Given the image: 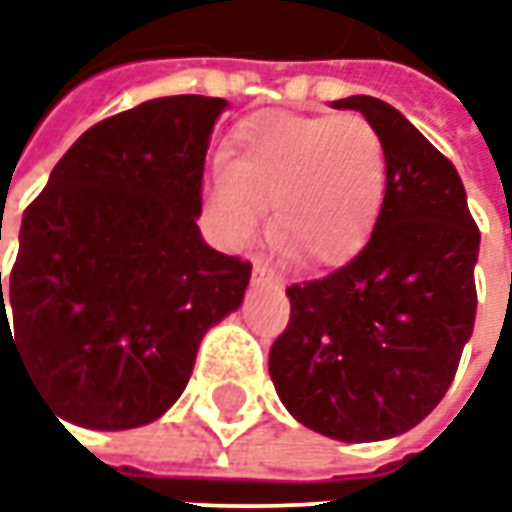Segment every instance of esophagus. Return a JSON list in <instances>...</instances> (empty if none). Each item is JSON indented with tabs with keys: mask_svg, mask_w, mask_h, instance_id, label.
Listing matches in <instances>:
<instances>
[{
	"mask_svg": "<svg viewBox=\"0 0 512 512\" xmlns=\"http://www.w3.org/2000/svg\"><path fill=\"white\" fill-rule=\"evenodd\" d=\"M253 285L256 287H273L276 285V276L267 270L265 265H256L253 267Z\"/></svg>",
	"mask_w": 512,
	"mask_h": 512,
	"instance_id": "1",
	"label": "esophagus"
}]
</instances>
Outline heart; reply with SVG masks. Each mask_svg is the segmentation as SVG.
<instances>
[{"label": "heart", "instance_id": "heart-1", "mask_svg": "<svg viewBox=\"0 0 512 512\" xmlns=\"http://www.w3.org/2000/svg\"><path fill=\"white\" fill-rule=\"evenodd\" d=\"M387 193V150L359 113H256L239 122L225 168L210 173L205 216L230 250L265 225L305 267L339 265L367 242Z\"/></svg>", "mask_w": 512, "mask_h": 512}]
</instances>
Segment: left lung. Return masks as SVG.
Segmentation results:
<instances>
[{
  "label": "left lung",
  "mask_w": 512,
  "mask_h": 512,
  "mask_svg": "<svg viewBox=\"0 0 512 512\" xmlns=\"http://www.w3.org/2000/svg\"><path fill=\"white\" fill-rule=\"evenodd\" d=\"M359 110L387 150V193L367 245L325 279L287 287L290 322L270 347L287 413L336 442H384L430 416L476 322L479 227L456 168L393 105Z\"/></svg>",
  "instance_id": "8db88e82"
}]
</instances>
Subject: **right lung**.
<instances>
[{
	"mask_svg": "<svg viewBox=\"0 0 512 512\" xmlns=\"http://www.w3.org/2000/svg\"><path fill=\"white\" fill-rule=\"evenodd\" d=\"M225 110L187 93L110 116L70 145L25 210L8 296L0 273V364L16 350L59 424L156 422L182 396L207 330L242 305L250 265L196 225Z\"/></svg>",
	"mask_w": 512,
	"mask_h": 512,
	"instance_id": "1",
	"label": "right lung"
}]
</instances>
